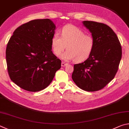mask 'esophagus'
I'll use <instances>...</instances> for the list:
<instances>
[{
    "instance_id": "esophagus-1",
    "label": "esophagus",
    "mask_w": 129,
    "mask_h": 129,
    "mask_svg": "<svg viewBox=\"0 0 129 129\" xmlns=\"http://www.w3.org/2000/svg\"><path fill=\"white\" fill-rule=\"evenodd\" d=\"M67 64H67V63H65V62H62V63H61V66H62V67L66 66H67Z\"/></svg>"
}]
</instances>
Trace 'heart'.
I'll use <instances>...</instances> for the list:
<instances>
[{
    "instance_id": "b5f03b06",
    "label": "heart",
    "mask_w": 129,
    "mask_h": 129,
    "mask_svg": "<svg viewBox=\"0 0 129 129\" xmlns=\"http://www.w3.org/2000/svg\"><path fill=\"white\" fill-rule=\"evenodd\" d=\"M51 46L54 54L59 55L66 49L60 57L65 60H74L76 63L84 62L92 55L95 47L93 36L85 35L78 27L66 25L61 30V37L55 34L51 38Z\"/></svg>"
}]
</instances>
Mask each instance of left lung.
<instances>
[{
  "label": "left lung",
  "mask_w": 129,
  "mask_h": 129,
  "mask_svg": "<svg viewBox=\"0 0 129 129\" xmlns=\"http://www.w3.org/2000/svg\"><path fill=\"white\" fill-rule=\"evenodd\" d=\"M95 40L92 55L84 62L74 64L72 79L84 91L103 89L113 79L122 57V47L116 34L107 25L83 21Z\"/></svg>",
  "instance_id": "8db88e82"
}]
</instances>
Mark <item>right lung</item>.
<instances>
[{
  "label": "right lung",
  "mask_w": 129,
  "mask_h": 129,
  "mask_svg": "<svg viewBox=\"0 0 129 129\" xmlns=\"http://www.w3.org/2000/svg\"><path fill=\"white\" fill-rule=\"evenodd\" d=\"M56 26L49 19L33 20L16 29L7 45L9 76L22 89L38 92L50 84L61 60L51 51Z\"/></svg>",
  "instance_id": "obj_1"
}]
</instances>
